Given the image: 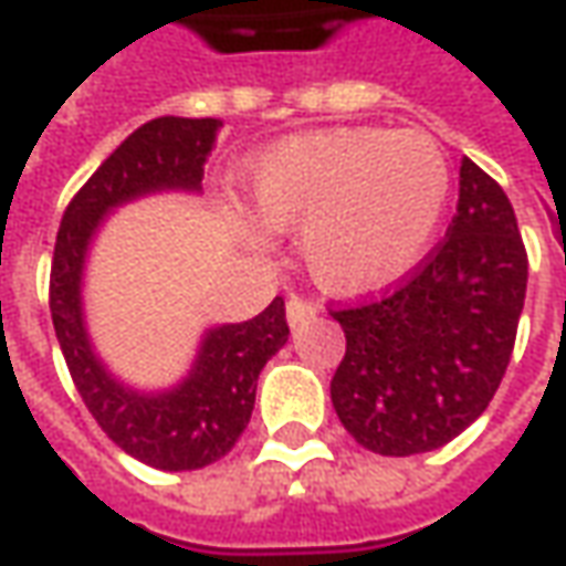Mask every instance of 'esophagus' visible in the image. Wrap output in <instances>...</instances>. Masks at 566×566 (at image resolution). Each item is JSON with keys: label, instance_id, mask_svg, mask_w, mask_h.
<instances>
[{"label": "esophagus", "instance_id": "1", "mask_svg": "<svg viewBox=\"0 0 566 566\" xmlns=\"http://www.w3.org/2000/svg\"><path fill=\"white\" fill-rule=\"evenodd\" d=\"M284 313H287V325L294 328L300 322H306V318H313L315 315V303L303 297H291L287 300V306H284Z\"/></svg>", "mask_w": 566, "mask_h": 566}]
</instances>
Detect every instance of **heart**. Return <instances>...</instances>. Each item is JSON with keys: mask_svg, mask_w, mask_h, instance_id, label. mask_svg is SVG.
<instances>
[{"mask_svg": "<svg viewBox=\"0 0 566 566\" xmlns=\"http://www.w3.org/2000/svg\"><path fill=\"white\" fill-rule=\"evenodd\" d=\"M449 188V160L433 138L378 126L284 138L251 172L256 219L300 232L303 269L340 297L375 294L412 272Z\"/></svg>", "mask_w": 566, "mask_h": 566, "instance_id": "1", "label": "heart"}]
</instances>
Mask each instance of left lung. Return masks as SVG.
I'll return each instance as SVG.
<instances>
[{"instance_id":"left-lung-1","label":"left lung","mask_w":566,"mask_h":566,"mask_svg":"<svg viewBox=\"0 0 566 566\" xmlns=\"http://www.w3.org/2000/svg\"><path fill=\"white\" fill-rule=\"evenodd\" d=\"M526 297V251L509 195L461 157L446 238L380 300L332 310L347 353L332 402L353 440L418 455L455 440L505 378Z\"/></svg>"}]
</instances>
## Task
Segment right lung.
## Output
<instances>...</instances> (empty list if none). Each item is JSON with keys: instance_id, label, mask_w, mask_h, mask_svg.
I'll use <instances>...</instances> for the list:
<instances>
[{"instance_id": "add662e5", "label": "right lung", "mask_w": 566, "mask_h": 566, "mask_svg": "<svg viewBox=\"0 0 566 566\" xmlns=\"http://www.w3.org/2000/svg\"><path fill=\"white\" fill-rule=\"evenodd\" d=\"M213 117H157L123 138L73 195L57 229L49 310L57 344L86 409L126 455L157 471H195L219 461L244 433L263 365L287 344L284 300L238 325L207 328L198 359L170 390H133L95 356L83 322V269L98 226L114 207L154 191H201L213 151Z\"/></svg>"}]
</instances>
